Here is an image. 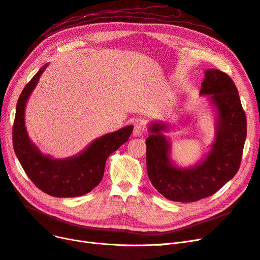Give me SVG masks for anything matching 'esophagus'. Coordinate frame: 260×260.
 <instances>
[{"label": "esophagus", "mask_w": 260, "mask_h": 260, "mask_svg": "<svg viewBox=\"0 0 260 260\" xmlns=\"http://www.w3.org/2000/svg\"><path fill=\"white\" fill-rule=\"evenodd\" d=\"M143 132H144V127H143L142 124H137V126L133 129L132 134L134 138H140L143 136Z\"/></svg>", "instance_id": "1"}]
</instances>
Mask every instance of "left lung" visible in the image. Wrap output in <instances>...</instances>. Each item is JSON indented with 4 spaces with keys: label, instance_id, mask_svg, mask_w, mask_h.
Listing matches in <instances>:
<instances>
[{
    "label": "left lung",
    "instance_id": "obj_1",
    "mask_svg": "<svg viewBox=\"0 0 260 260\" xmlns=\"http://www.w3.org/2000/svg\"><path fill=\"white\" fill-rule=\"evenodd\" d=\"M200 95H207L215 116V136L210 150L190 167H178L171 158L166 121L148 124L146 165L149 180L165 198L193 202L215 193L240 168L246 139V116L232 79L216 69L204 72Z\"/></svg>",
    "mask_w": 260,
    "mask_h": 260
}]
</instances>
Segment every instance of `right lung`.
<instances>
[{
    "mask_svg": "<svg viewBox=\"0 0 260 260\" xmlns=\"http://www.w3.org/2000/svg\"><path fill=\"white\" fill-rule=\"evenodd\" d=\"M47 67L48 63L40 69L18 99L13 128L14 150L26 175L42 191L58 198L79 197L99 185L106 159L129 140L133 126L104 134L72 157L57 159L41 153L26 131L24 113L29 98Z\"/></svg>",
    "mask_w": 260,
    "mask_h": 260,
    "instance_id": "right-lung-1",
    "label": "right lung"
}]
</instances>
